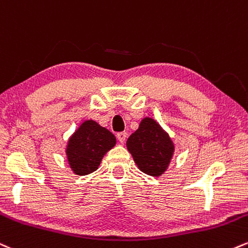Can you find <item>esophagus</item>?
<instances>
[{"instance_id":"1","label":"esophagus","mask_w":248,"mask_h":248,"mask_svg":"<svg viewBox=\"0 0 248 248\" xmlns=\"http://www.w3.org/2000/svg\"><path fill=\"white\" fill-rule=\"evenodd\" d=\"M116 139H118V141L120 143H124V141H126L127 139V133L126 132H120L116 134Z\"/></svg>"}]
</instances>
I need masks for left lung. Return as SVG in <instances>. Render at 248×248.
<instances>
[{
	"label": "left lung",
	"instance_id": "left-lung-1",
	"mask_svg": "<svg viewBox=\"0 0 248 248\" xmlns=\"http://www.w3.org/2000/svg\"><path fill=\"white\" fill-rule=\"evenodd\" d=\"M127 149L142 172L159 177L169 166L174 147L159 124L153 119L145 118L139 129L127 140Z\"/></svg>",
	"mask_w": 248,
	"mask_h": 248
}]
</instances>
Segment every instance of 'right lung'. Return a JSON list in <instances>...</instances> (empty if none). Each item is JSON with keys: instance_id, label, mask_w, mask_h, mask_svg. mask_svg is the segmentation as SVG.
<instances>
[{"instance_id": "add662e5", "label": "right lung", "mask_w": 248, "mask_h": 248, "mask_svg": "<svg viewBox=\"0 0 248 248\" xmlns=\"http://www.w3.org/2000/svg\"><path fill=\"white\" fill-rule=\"evenodd\" d=\"M115 142V136L97 122H83L68 143L67 157L70 168L79 175L92 173L98 169L104 155L114 147Z\"/></svg>"}]
</instances>
